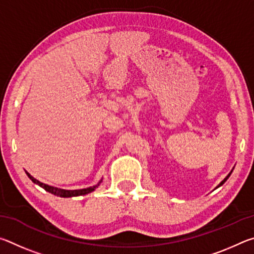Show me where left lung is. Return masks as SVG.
<instances>
[{
    "instance_id": "left-lung-1",
    "label": "left lung",
    "mask_w": 254,
    "mask_h": 254,
    "mask_svg": "<svg viewBox=\"0 0 254 254\" xmlns=\"http://www.w3.org/2000/svg\"><path fill=\"white\" fill-rule=\"evenodd\" d=\"M231 173H232V171H231ZM231 173H230L229 175H227V177H226V178H225L224 180H223V182H222V183H221L220 185H218V186H217V187H220V186H222V185H223V184H224V183L226 182V180H227V178H229V177H230V176H231Z\"/></svg>"
}]
</instances>
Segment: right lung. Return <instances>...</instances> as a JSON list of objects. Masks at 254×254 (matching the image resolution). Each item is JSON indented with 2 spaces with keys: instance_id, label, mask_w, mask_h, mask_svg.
I'll return each mask as SVG.
<instances>
[{
  "instance_id": "add662e5",
  "label": "right lung",
  "mask_w": 254,
  "mask_h": 254,
  "mask_svg": "<svg viewBox=\"0 0 254 254\" xmlns=\"http://www.w3.org/2000/svg\"><path fill=\"white\" fill-rule=\"evenodd\" d=\"M27 175H28V177L31 179L34 184L39 185V186L44 188L45 190L49 191V192H51V194H54L56 196H59V197H74V196L86 195V194H89V192L94 191L97 186H100V184H97L96 186H93V187H88V188H84V189H77V190H66V189H60V188H57V187L49 186V185H46L44 183H40L39 180L33 178L29 173H27Z\"/></svg>"
}]
</instances>
